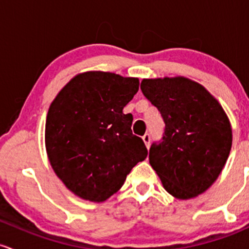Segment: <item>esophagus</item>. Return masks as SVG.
I'll use <instances>...</instances> for the list:
<instances>
[{"instance_id": "34e87169", "label": "esophagus", "mask_w": 249, "mask_h": 249, "mask_svg": "<svg viewBox=\"0 0 249 249\" xmlns=\"http://www.w3.org/2000/svg\"><path fill=\"white\" fill-rule=\"evenodd\" d=\"M142 140H143L144 144H146L147 148H149V146H150V135L149 134H144V135L142 136Z\"/></svg>"}]
</instances>
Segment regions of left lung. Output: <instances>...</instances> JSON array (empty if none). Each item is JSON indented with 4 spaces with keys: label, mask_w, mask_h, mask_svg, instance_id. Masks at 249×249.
Returning a JSON list of instances; mask_svg holds the SVG:
<instances>
[{
    "label": "left lung",
    "mask_w": 249,
    "mask_h": 249,
    "mask_svg": "<svg viewBox=\"0 0 249 249\" xmlns=\"http://www.w3.org/2000/svg\"><path fill=\"white\" fill-rule=\"evenodd\" d=\"M141 90L163 119L162 140L149 163L163 188L180 200L202 194L222 172L231 148V127L217 100L183 76L143 79Z\"/></svg>",
    "instance_id": "8db88e82"
}]
</instances>
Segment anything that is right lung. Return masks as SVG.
Here are the masks:
<instances>
[{"label": "right lung", "mask_w": 249, "mask_h": 249, "mask_svg": "<svg viewBox=\"0 0 249 249\" xmlns=\"http://www.w3.org/2000/svg\"><path fill=\"white\" fill-rule=\"evenodd\" d=\"M139 79L87 71L69 81L50 105L46 149L55 174L75 195L102 202L121 188L133 167L147 158L124 108Z\"/></svg>", "instance_id": "right-lung-1"}]
</instances>
